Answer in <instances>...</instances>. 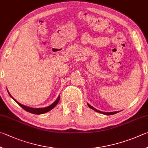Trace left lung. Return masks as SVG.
<instances>
[{"label":"left lung","mask_w":148,"mask_h":148,"mask_svg":"<svg viewBox=\"0 0 148 148\" xmlns=\"http://www.w3.org/2000/svg\"><path fill=\"white\" fill-rule=\"evenodd\" d=\"M88 107H89L90 108H92V109H93V110H95V111H96V112H100V113H102V114H106V115H112V114H116V113L119 112H101V111L98 110H97V109H95V108H94V107H92V106H91V105H90L89 104H88Z\"/></svg>","instance_id":"left-lung-1"}]
</instances>
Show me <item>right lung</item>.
Listing matches in <instances>:
<instances>
[{
  "label": "right lung",
  "mask_w": 148,
  "mask_h": 148,
  "mask_svg": "<svg viewBox=\"0 0 148 148\" xmlns=\"http://www.w3.org/2000/svg\"><path fill=\"white\" fill-rule=\"evenodd\" d=\"M9 95H10V97H11L13 99H14L15 102H16L18 105H19L20 107H21L23 109L25 110L26 111H27V112H30L32 114H44V113H46L49 112V110H51V109H53V108H54L56 107V105L58 104L59 101H60V97H58V99H57L55 101H54L53 104L51 105L50 106H49V107H45V108H30V107H27V106H25V105H23L21 104V103H19V102H17L16 100L14 99V98H13V97H12V95H10V93L8 92Z\"/></svg>",
  "instance_id": "right-lung-1"
}]
</instances>
